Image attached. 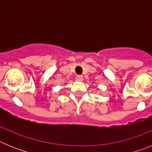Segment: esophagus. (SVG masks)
Wrapping results in <instances>:
<instances>
[{"label":"esophagus","mask_w":152,"mask_h":152,"mask_svg":"<svg viewBox=\"0 0 152 152\" xmlns=\"http://www.w3.org/2000/svg\"><path fill=\"white\" fill-rule=\"evenodd\" d=\"M76 80H77V81H82L83 80V76L82 75H77L76 76Z\"/></svg>","instance_id":"esophagus-1"}]
</instances>
